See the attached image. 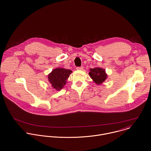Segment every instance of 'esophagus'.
Masks as SVG:
<instances>
[{"label":"esophagus","mask_w":151,"mask_h":151,"mask_svg":"<svg viewBox=\"0 0 151 151\" xmlns=\"http://www.w3.org/2000/svg\"><path fill=\"white\" fill-rule=\"evenodd\" d=\"M83 66H80V67H77V68H76V70H83Z\"/></svg>","instance_id":"34e87169"}]
</instances>
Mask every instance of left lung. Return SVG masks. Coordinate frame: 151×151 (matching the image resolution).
Instances as JSON below:
<instances>
[{"instance_id": "left-lung-1", "label": "left lung", "mask_w": 151, "mask_h": 151, "mask_svg": "<svg viewBox=\"0 0 151 151\" xmlns=\"http://www.w3.org/2000/svg\"><path fill=\"white\" fill-rule=\"evenodd\" d=\"M89 75L93 80L97 84H100L103 83L107 78V75L105 73V70L96 68L94 69H90Z\"/></svg>"}]
</instances>
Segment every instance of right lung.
Masks as SVG:
<instances>
[{
	"label": "right lung",
	"instance_id": "obj_1",
	"mask_svg": "<svg viewBox=\"0 0 151 151\" xmlns=\"http://www.w3.org/2000/svg\"><path fill=\"white\" fill-rule=\"evenodd\" d=\"M72 71L63 68H57L52 71L48 75V81L52 87L57 90H60L65 85L67 79Z\"/></svg>",
	"mask_w": 151,
	"mask_h": 151
}]
</instances>
